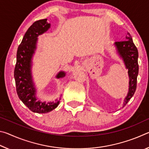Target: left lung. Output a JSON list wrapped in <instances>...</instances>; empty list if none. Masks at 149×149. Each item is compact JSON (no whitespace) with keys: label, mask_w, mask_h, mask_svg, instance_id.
<instances>
[{"label":"left lung","mask_w":149,"mask_h":149,"mask_svg":"<svg viewBox=\"0 0 149 149\" xmlns=\"http://www.w3.org/2000/svg\"><path fill=\"white\" fill-rule=\"evenodd\" d=\"M114 46L116 49L118 55L124 63L125 68L128 70L129 91L123 100V107H124L134 95L137 87V77L139 73L138 50L133 43L132 36L128 33L125 37V41L116 42Z\"/></svg>","instance_id":"left-lung-1"}]
</instances>
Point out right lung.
I'll list each match as a JSON object with an SVG mask.
<instances>
[{"label":"right lung","instance_id":"add662e5","mask_svg":"<svg viewBox=\"0 0 149 149\" xmlns=\"http://www.w3.org/2000/svg\"><path fill=\"white\" fill-rule=\"evenodd\" d=\"M50 27V24L48 23L47 19L38 20L29 27L17 48L14 69V79L19 99L30 110L39 114L48 113L55 109L61 99L48 102L38 100L36 96L37 89L33 79V57L37 49L38 37L47 32ZM66 72L60 71L56 77L63 78Z\"/></svg>","mask_w":149,"mask_h":149}]
</instances>
